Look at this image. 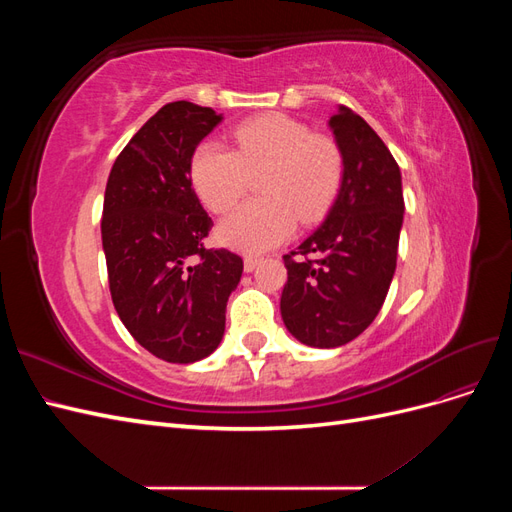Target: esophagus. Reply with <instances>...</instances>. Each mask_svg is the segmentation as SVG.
<instances>
[{"label": "esophagus", "instance_id": "34e87169", "mask_svg": "<svg viewBox=\"0 0 512 512\" xmlns=\"http://www.w3.org/2000/svg\"><path fill=\"white\" fill-rule=\"evenodd\" d=\"M258 262H260V260H258L256 256H245V258H243V269H245L247 273H252V271L258 267Z\"/></svg>", "mask_w": 512, "mask_h": 512}]
</instances>
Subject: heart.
Instances as JSON below:
<instances>
[{
  "label": "heart",
  "mask_w": 512,
  "mask_h": 512,
  "mask_svg": "<svg viewBox=\"0 0 512 512\" xmlns=\"http://www.w3.org/2000/svg\"><path fill=\"white\" fill-rule=\"evenodd\" d=\"M237 149L203 141L192 156V185L205 207L228 211L245 194L252 173L262 198L247 200L222 220L218 237L239 252L258 254L286 241L297 218L320 220L342 185L344 156L331 136L312 134L303 121L282 113L252 117L235 128Z\"/></svg>",
  "instance_id": "b5f03b06"
}]
</instances>
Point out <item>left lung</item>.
Returning <instances> with one entry per match:
<instances>
[{
    "label": "left lung",
    "mask_w": 512,
    "mask_h": 512,
    "mask_svg": "<svg viewBox=\"0 0 512 512\" xmlns=\"http://www.w3.org/2000/svg\"><path fill=\"white\" fill-rule=\"evenodd\" d=\"M344 177L327 218L284 256L282 320L301 344L337 348L359 337L389 292L404 224L401 173L369 123L346 106L329 119Z\"/></svg>",
    "instance_id": "obj_1"
}]
</instances>
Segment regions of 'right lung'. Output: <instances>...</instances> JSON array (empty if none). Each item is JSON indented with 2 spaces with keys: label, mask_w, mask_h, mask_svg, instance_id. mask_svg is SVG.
<instances>
[{
  "label": "right lung",
  "mask_w": 512,
  "mask_h": 512,
  "mask_svg": "<svg viewBox=\"0 0 512 512\" xmlns=\"http://www.w3.org/2000/svg\"><path fill=\"white\" fill-rule=\"evenodd\" d=\"M224 117L170 102L123 147L106 181L102 250L123 327L166 363H196L220 346L243 260L205 250L213 226L192 190L198 143Z\"/></svg>",
  "instance_id": "obj_1"
}]
</instances>
